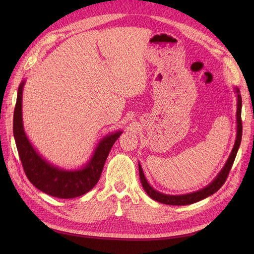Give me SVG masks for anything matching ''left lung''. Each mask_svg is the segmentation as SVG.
Returning a JSON list of instances; mask_svg holds the SVG:
<instances>
[{
    "label": "left lung",
    "instance_id": "obj_1",
    "mask_svg": "<svg viewBox=\"0 0 254 254\" xmlns=\"http://www.w3.org/2000/svg\"><path fill=\"white\" fill-rule=\"evenodd\" d=\"M236 93H237V112H236V119H237V134H236V141L234 144V147L232 149L231 155H230L226 165L222 168L221 172L218 174V176L215 178V180L210 183L206 188L195 191V193H190L187 195H180V196H171V195H165L160 193V191H157L156 190H153L148 182L146 181L144 173L142 171V167L139 164V173H140V179L141 183L145 190L146 193L148 194L150 198H152L153 200H157L161 203L164 204H171V205H186V204H191L194 202H197L199 200H202V199L209 197L213 195L216 191L224 186V183L226 182L229 173L231 171L232 165L234 163V160L236 157V153L238 150V147L241 145L242 141V134H243V123H242V96L240 93V90L236 89Z\"/></svg>",
    "mask_w": 254,
    "mask_h": 254
}]
</instances>
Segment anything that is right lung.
Returning <instances> with one entry per match:
<instances>
[{
  "label": "right lung",
  "mask_w": 254,
  "mask_h": 254,
  "mask_svg": "<svg viewBox=\"0 0 254 254\" xmlns=\"http://www.w3.org/2000/svg\"><path fill=\"white\" fill-rule=\"evenodd\" d=\"M22 82L18 89L13 112V135L23 170L28 180L43 193L57 198H75L88 193L95 187L113 144L122 131L104 137L92 159L82 170L67 172L54 167L44 161L29 143L22 124Z\"/></svg>",
  "instance_id": "1"
}]
</instances>
